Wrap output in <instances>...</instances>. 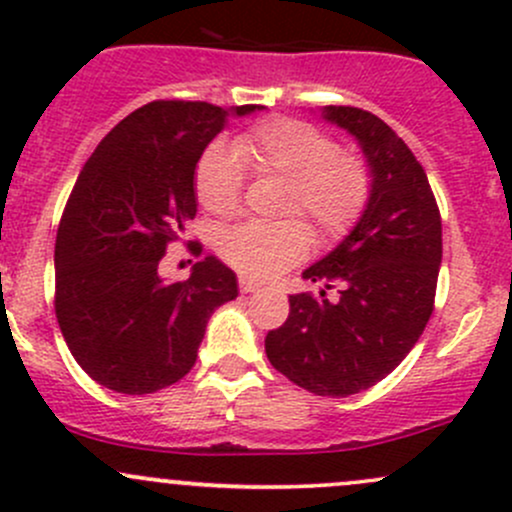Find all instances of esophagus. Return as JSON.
<instances>
[{
	"label": "esophagus",
	"instance_id": "esophagus-1",
	"mask_svg": "<svg viewBox=\"0 0 512 512\" xmlns=\"http://www.w3.org/2000/svg\"><path fill=\"white\" fill-rule=\"evenodd\" d=\"M260 289V284L255 282V279H247V277H240V291L243 294H252V291Z\"/></svg>",
	"mask_w": 512,
	"mask_h": 512
}]
</instances>
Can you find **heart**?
Here are the masks:
<instances>
[{
    "label": "heart",
    "instance_id": "heart-1",
    "mask_svg": "<svg viewBox=\"0 0 512 512\" xmlns=\"http://www.w3.org/2000/svg\"><path fill=\"white\" fill-rule=\"evenodd\" d=\"M286 179L282 213H301L323 243L350 233L372 199V170L359 155L340 153L338 143L313 123L274 116L257 121L230 140L213 145L194 172V192L211 216L228 218L243 201V170ZM311 230L299 218L277 223H240L221 235V257L245 277L269 279L308 255Z\"/></svg>",
    "mask_w": 512,
    "mask_h": 512
}]
</instances>
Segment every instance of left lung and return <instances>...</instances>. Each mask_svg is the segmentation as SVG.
<instances>
[{"instance_id": "1", "label": "left lung", "mask_w": 512, "mask_h": 512, "mask_svg": "<svg viewBox=\"0 0 512 512\" xmlns=\"http://www.w3.org/2000/svg\"><path fill=\"white\" fill-rule=\"evenodd\" d=\"M323 119L357 138L372 170V199L333 252L303 272L339 299L289 296V318L269 330L277 372L316 396H352L389 376L423 335L435 308L442 221L428 174L403 138L357 106Z\"/></svg>"}]
</instances>
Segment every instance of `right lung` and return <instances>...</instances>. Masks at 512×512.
<instances>
[{
    "label": "right lung",
    "mask_w": 512,
    "mask_h": 512,
    "mask_svg": "<svg viewBox=\"0 0 512 512\" xmlns=\"http://www.w3.org/2000/svg\"><path fill=\"white\" fill-rule=\"evenodd\" d=\"M257 104L150 101L84 162L55 240V316L77 364L111 391L143 396L194 367L211 313L238 296L216 257L187 282L157 274L196 216L194 172L206 145ZM201 255V245H194Z\"/></svg>",
    "instance_id": "add662e5"
}]
</instances>
